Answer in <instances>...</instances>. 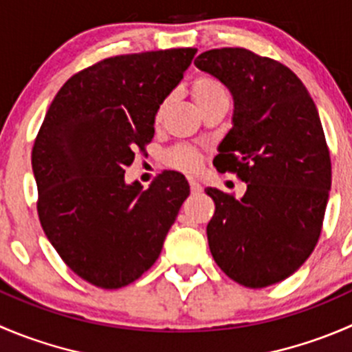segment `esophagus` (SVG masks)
<instances>
[{"instance_id":"esophagus-1","label":"esophagus","mask_w":352,"mask_h":352,"mask_svg":"<svg viewBox=\"0 0 352 352\" xmlns=\"http://www.w3.org/2000/svg\"><path fill=\"white\" fill-rule=\"evenodd\" d=\"M189 186H190V192H192V194H197V192H201V190H203V187L199 186V182H196L194 179L189 180Z\"/></svg>"}]
</instances>
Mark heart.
<instances>
[{
	"label": "heart",
	"instance_id": "obj_1",
	"mask_svg": "<svg viewBox=\"0 0 352 352\" xmlns=\"http://www.w3.org/2000/svg\"><path fill=\"white\" fill-rule=\"evenodd\" d=\"M190 96H192L194 103H196V107L201 111L214 103H228L230 101L227 85L220 78L213 77L210 74H199L197 77H194V80L190 82ZM166 107H168V100L162 101L160 107L156 108V124L162 122ZM163 162L168 166H172V168L180 170V172L194 173L199 170L201 163H203V155H201L199 149L192 148L189 144H177L165 153Z\"/></svg>",
	"mask_w": 352,
	"mask_h": 352
}]
</instances>
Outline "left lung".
<instances>
[{
    "mask_svg": "<svg viewBox=\"0 0 352 352\" xmlns=\"http://www.w3.org/2000/svg\"><path fill=\"white\" fill-rule=\"evenodd\" d=\"M194 63L234 96V127L213 165L248 184L241 199L204 189L214 201L210 251L234 282L268 287L301 267L322 232L332 163L318 110L291 68L245 47L204 51Z\"/></svg>",
    "mask_w": 352,
    "mask_h": 352,
    "instance_id": "1",
    "label": "left lung"
}]
</instances>
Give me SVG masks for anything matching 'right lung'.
<instances>
[{"label":"right lung","mask_w":352,"mask_h":352,"mask_svg":"<svg viewBox=\"0 0 352 352\" xmlns=\"http://www.w3.org/2000/svg\"><path fill=\"white\" fill-rule=\"evenodd\" d=\"M197 50L104 58L54 96L32 148L37 214L65 265L101 289H120L155 265L189 196L179 172L142 190L125 168L155 135V113Z\"/></svg>","instance_id":"right-lung-1"}]
</instances>
